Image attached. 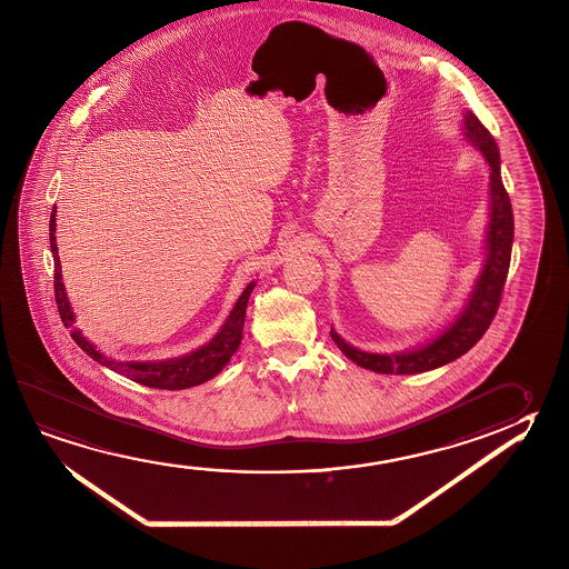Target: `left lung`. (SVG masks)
<instances>
[{"mask_svg": "<svg viewBox=\"0 0 569 569\" xmlns=\"http://www.w3.org/2000/svg\"><path fill=\"white\" fill-rule=\"evenodd\" d=\"M463 131L468 141L480 149L490 167V224L486 232V260L480 277L473 284L472 295L452 325L443 328L438 337L422 347L398 352L375 355L350 347L337 330L330 328V337L337 347L358 367L378 375H418L443 367L466 355L490 328L500 307L501 290L510 270L511 242H513V212L510 197L501 183L500 151L490 131L480 123L472 111L463 113Z\"/></svg>", "mask_w": 569, "mask_h": 569, "instance_id": "left-lung-1", "label": "left lung"}]
</instances>
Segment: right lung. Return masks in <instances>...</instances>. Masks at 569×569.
I'll list each match as a JSON object with an SVG mask.
<instances>
[{"instance_id":"right-lung-1","label":"right lung","mask_w":569,"mask_h":569,"mask_svg":"<svg viewBox=\"0 0 569 569\" xmlns=\"http://www.w3.org/2000/svg\"><path fill=\"white\" fill-rule=\"evenodd\" d=\"M49 244H51V252H53V260H56L53 287H56V302H58L61 322L71 330L69 335L78 342V347L86 352L87 357L93 358L101 367H107L117 375L127 376L133 382L149 386V388L183 390V388L202 385V382L211 380L212 376L219 375L241 345L247 302H249L252 289L257 284L254 280L247 289L242 290L241 297L237 300V305L232 307L231 315L224 320V325L217 332V337L212 338L211 342H207L204 347L197 348L194 352H189L184 357L159 360V362H119V360L106 357L76 327V315L71 310L68 292H66L63 282H61V264H59L58 242H56V207H53L51 219H49Z\"/></svg>"}]
</instances>
